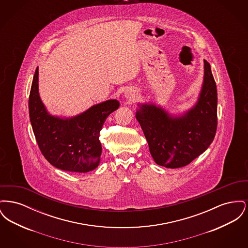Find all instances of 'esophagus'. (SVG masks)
I'll return each mask as SVG.
<instances>
[{"mask_svg": "<svg viewBox=\"0 0 248 248\" xmlns=\"http://www.w3.org/2000/svg\"><path fill=\"white\" fill-rule=\"evenodd\" d=\"M136 92L134 91V90H132V89H128V90H126L125 92H124V96L127 98V99H134L135 97H136Z\"/></svg>", "mask_w": 248, "mask_h": 248, "instance_id": "esophagus-1", "label": "esophagus"}]
</instances>
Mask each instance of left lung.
<instances>
[{
  "instance_id": "obj_1",
  "label": "left lung",
  "mask_w": 248,
  "mask_h": 248,
  "mask_svg": "<svg viewBox=\"0 0 248 248\" xmlns=\"http://www.w3.org/2000/svg\"><path fill=\"white\" fill-rule=\"evenodd\" d=\"M204 72L196 104L180 116H172L154 104H139L136 118L155 163L166 168L189 165L212 143L217 126V94L210 64Z\"/></svg>"
}]
</instances>
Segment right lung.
<instances>
[{"label":"right lung","mask_w":248,"mask_h":248,"mask_svg":"<svg viewBox=\"0 0 248 248\" xmlns=\"http://www.w3.org/2000/svg\"><path fill=\"white\" fill-rule=\"evenodd\" d=\"M36 69L29 97L30 119L41 153L55 167L70 172L86 173L100 163L102 152L99 132L107 117L120 106L109 99L89 108L83 113L60 118L48 113L39 95Z\"/></svg>","instance_id":"obj_1"}]
</instances>
